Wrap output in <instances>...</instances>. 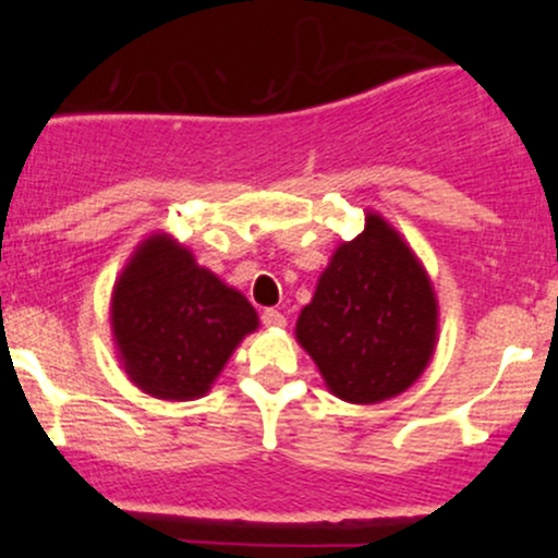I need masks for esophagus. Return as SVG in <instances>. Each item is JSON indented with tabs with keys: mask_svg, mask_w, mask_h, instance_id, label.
I'll use <instances>...</instances> for the list:
<instances>
[{
	"mask_svg": "<svg viewBox=\"0 0 558 558\" xmlns=\"http://www.w3.org/2000/svg\"><path fill=\"white\" fill-rule=\"evenodd\" d=\"M262 323H265L267 328H286V317L280 315L278 310H265V315H262Z\"/></svg>",
	"mask_w": 558,
	"mask_h": 558,
	"instance_id": "34e87169",
	"label": "esophagus"
}]
</instances>
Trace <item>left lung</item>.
<instances>
[{
  "mask_svg": "<svg viewBox=\"0 0 558 558\" xmlns=\"http://www.w3.org/2000/svg\"><path fill=\"white\" fill-rule=\"evenodd\" d=\"M296 341L332 396L380 403L420 380L438 343V299L425 265L386 217L364 213L296 319Z\"/></svg>",
  "mask_w": 558,
  "mask_h": 558,
  "instance_id": "1",
  "label": "left lung"
}]
</instances>
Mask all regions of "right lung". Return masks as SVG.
Masks as SVG:
<instances>
[{"label":"right lung","mask_w":558,"mask_h":558,"mask_svg":"<svg viewBox=\"0 0 558 558\" xmlns=\"http://www.w3.org/2000/svg\"><path fill=\"white\" fill-rule=\"evenodd\" d=\"M110 328L133 386L162 401H191L209 393L259 317L189 246L157 230L114 280Z\"/></svg>","instance_id":"1"}]
</instances>
